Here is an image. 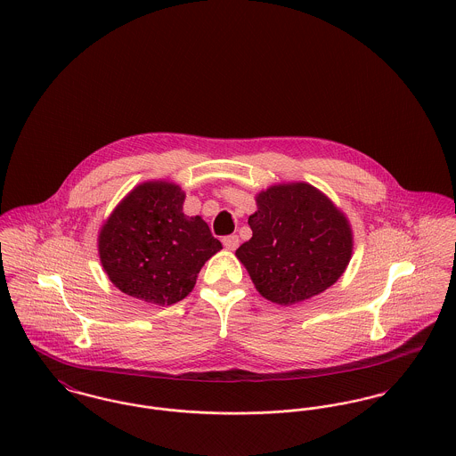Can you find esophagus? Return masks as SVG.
Masks as SVG:
<instances>
[{
  "label": "esophagus",
  "mask_w": 456,
  "mask_h": 456,
  "mask_svg": "<svg viewBox=\"0 0 456 456\" xmlns=\"http://www.w3.org/2000/svg\"><path fill=\"white\" fill-rule=\"evenodd\" d=\"M222 243H224V247H225L227 250L234 252V250L240 247V238H238L236 234H231V236H225V238L222 240Z\"/></svg>",
  "instance_id": "34e87169"
}]
</instances>
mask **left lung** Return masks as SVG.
I'll list each match as a JSON object with an SVG mask.
<instances>
[{"instance_id":"1","label":"left lung","mask_w":456,"mask_h":456,"mask_svg":"<svg viewBox=\"0 0 456 456\" xmlns=\"http://www.w3.org/2000/svg\"><path fill=\"white\" fill-rule=\"evenodd\" d=\"M255 201L252 238L236 256L262 297L280 305L304 303L343 276L354 231L322 191L305 182L278 183L260 191Z\"/></svg>"}]
</instances>
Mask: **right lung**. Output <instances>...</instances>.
Here are the masks:
<instances>
[{
	"mask_svg": "<svg viewBox=\"0 0 456 456\" xmlns=\"http://www.w3.org/2000/svg\"><path fill=\"white\" fill-rule=\"evenodd\" d=\"M180 185H136L104 220L98 252L110 281L124 294L157 305L185 299L208 258L222 250L200 215L183 213Z\"/></svg>",
	"mask_w": 456,
	"mask_h": 456,
	"instance_id": "1",
	"label": "right lung"
}]
</instances>
